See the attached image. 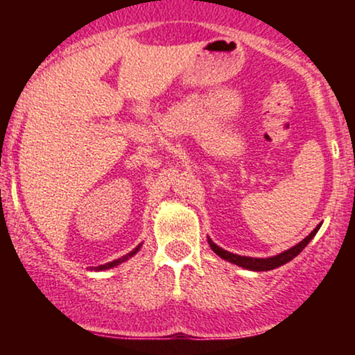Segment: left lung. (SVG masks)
Here are the masks:
<instances>
[{
    "label": "left lung",
    "mask_w": 355,
    "mask_h": 355,
    "mask_svg": "<svg viewBox=\"0 0 355 355\" xmlns=\"http://www.w3.org/2000/svg\"><path fill=\"white\" fill-rule=\"evenodd\" d=\"M322 223L313 229L311 234L305 237L302 242H299L297 245H294L292 248H288V250L282 252V254L279 255H274V257H267V259H255V257H242V255H237V254H232V252H227L223 250L222 247H218L217 243L211 242V239H209V245L211 247V250L215 252L218 257H222L223 260H227V262H232L235 263V266L239 267H243L247 268V270H254V272H267V270H272V268H277L280 266H284V263L291 262L294 257H297L300 254V252L304 250L305 247H307V243L311 242V240L315 237V234L319 232Z\"/></svg>",
    "instance_id": "1"
}]
</instances>
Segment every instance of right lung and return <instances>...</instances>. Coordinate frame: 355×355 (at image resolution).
Instances as JSON below:
<instances>
[{
	"label": "right lung",
	"mask_w": 355,
	"mask_h": 355,
	"mask_svg": "<svg viewBox=\"0 0 355 355\" xmlns=\"http://www.w3.org/2000/svg\"><path fill=\"white\" fill-rule=\"evenodd\" d=\"M140 247H141V243H140V245H138L137 248H133V250L130 252V254H126L125 257H121V259H116V260H113V262H108V263H105V266H98V267L92 268V270H107V268H112V267H115V266H118V263H121V262H125V260H128L130 257H132V255H135L137 252L140 250Z\"/></svg>",
	"instance_id": "right-lung-1"
}]
</instances>
